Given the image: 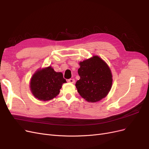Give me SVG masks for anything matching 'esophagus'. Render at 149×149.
<instances>
[{
  "mask_svg": "<svg viewBox=\"0 0 149 149\" xmlns=\"http://www.w3.org/2000/svg\"><path fill=\"white\" fill-rule=\"evenodd\" d=\"M68 81L70 83H74L75 80L74 79H68Z\"/></svg>",
  "mask_w": 149,
  "mask_h": 149,
  "instance_id": "obj_1",
  "label": "esophagus"
}]
</instances>
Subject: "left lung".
I'll list each match as a JSON object with an SVG mask.
<instances>
[{
  "mask_svg": "<svg viewBox=\"0 0 149 149\" xmlns=\"http://www.w3.org/2000/svg\"><path fill=\"white\" fill-rule=\"evenodd\" d=\"M80 79L76 87L86 101L95 102L104 98L112 87V76L109 67L98 56L79 63Z\"/></svg>",
  "mask_w": 149,
  "mask_h": 149,
  "instance_id": "8db88e82",
  "label": "left lung"
}]
</instances>
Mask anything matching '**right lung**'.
Listing matches in <instances>:
<instances>
[{"instance_id":"1","label":"right lung","mask_w":149,"mask_h":149,"mask_svg":"<svg viewBox=\"0 0 149 149\" xmlns=\"http://www.w3.org/2000/svg\"><path fill=\"white\" fill-rule=\"evenodd\" d=\"M62 73L56 72L52 66L38 70L30 81V90L33 95L40 101H49L60 93L62 84L66 83Z\"/></svg>"}]
</instances>
